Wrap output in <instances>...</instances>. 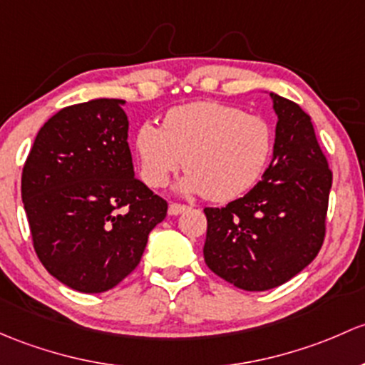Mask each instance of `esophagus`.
Listing matches in <instances>:
<instances>
[{
  "label": "esophagus",
  "mask_w": 365,
  "mask_h": 365,
  "mask_svg": "<svg viewBox=\"0 0 365 365\" xmlns=\"http://www.w3.org/2000/svg\"><path fill=\"white\" fill-rule=\"evenodd\" d=\"M187 208H189V206L178 205V202H171L170 210H168V212H170V215H180L182 212H185Z\"/></svg>",
  "instance_id": "esophagus-1"
}]
</instances>
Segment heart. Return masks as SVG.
<instances>
[{
	"label": "heart",
	"instance_id": "obj_1",
	"mask_svg": "<svg viewBox=\"0 0 365 365\" xmlns=\"http://www.w3.org/2000/svg\"><path fill=\"white\" fill-rule=\"evenodd\" d=\"M273 145L266 118L213 101L175 106L163 128L145 122L134 138L147 185L164 187L183 164L189 173L180 185L183 192H205L217 202L232 201L259 182Z\"/></svg>",
	"mask_w": 365,
	"mask_h": 365
}]
</instances>
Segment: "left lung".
I'll return each mask as SVG.
<instances>
[{
	"label": "left lung",
	"instance_id": "8db88e82",
	"mask_svg": "<svg viewBox=\"0 0 365 365\" xmlns=\"http://www.w3.org/2000/svg\"><path fill=\"white\" fill-rule=\"evenodd\" d=\"M271 99L278 122L262 180L225 208H205L206 266L248 292L283 285L318 255L332 187L309 115L274 92Z\"/></svg>",
	"mask_w": 365,
	"mask_h": 365
}]
</instances>
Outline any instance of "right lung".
<instances>
[{"label":"right lung","instance_id":"1","mask_svg":"<svg viewBox=\"0 0 365 365\" xmlns=\"http://www.w3.org/2000/svg\"><path fill=\"white\" fill-rule=\"evenodd\" d=\"M122 99L59 110L22 170V202L38 259L73 290L113 289L140 264L168 202L134 176Z\"/></svg>","mask_w":365,"mask_h":365}]
</instances>
